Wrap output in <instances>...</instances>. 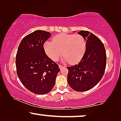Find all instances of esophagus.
I'll return each instance as SVG.
<instances>
[{"instance_id": "obj_1", "label": "esophagus", "mask_w": 121, "mask_h": 121, "mask_svg": "<svg viewBox=\"0 0 121 121\" xmlns=\"http://www.w3.org/2000/svg\"><path fill=\"white\" fill-rule=\"evenodd\" d=\"M59 68H60V69H63V68H65V67H64V66L61 65H59Z\"/></svg>"}]
</instances>
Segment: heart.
<instances>
[{
	"instance_id": "obj_1",
	"label": "heart",
	"mask_w": 121,
	"mask_h": 121,
	"mask_svg": "<svg viewBox=\"0 0 121 121\" xmlns=\"http://www.w3.org/2000/svg\"><path fill=\"white\" fill-rule=\"evenodd\" d=\"M43 47L46 54L52 60L57 61L63 53V60L74 64L80 62L83 57L86 42L80 35L60 34L56 36L52 42H46Z\"/></svg>"
}]
</instances>
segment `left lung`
<instances>
[{
    "instance_id": "1",
    "label": "left lung",
    "mask_w": 121,
    "mask_h": 121,
    "mask_svg": "<svg viewBox=\"0 0 121 121\" xmlns=\"http://www.w3.org/2000/svg\"><path fill=\"white\" fill-rule=\"evenodd\" d=\"M78 34L86 41L85 54L78 64L67 67L69 85L77 91H86L92 89L102 79L106 68V53L101 41L87 31Z\"/></svg>"
}]
</instances>
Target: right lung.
Returning <instances> with one entry per match:
<instances>
[{
  "label": "right lung",
  "mask_w": 121,
  "mask_h": 121,
  "mask_svg": "<svg viewBox=\"0 0 121 121\" xmlns=\"http://www.w3.org/2000/svg\"><path fill=\"white\" fill-rule=\"evenodd\" d=\"M49 32L36 30L23 38L16 56V72L23 85L30 91L44 95L55 85L60 71L58 65L46 55L44 43Z\"/></svg>",
  "instance_id": "obj_1"
}]
</instances>
